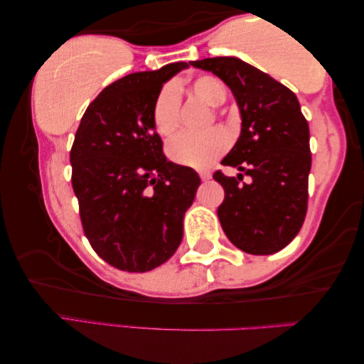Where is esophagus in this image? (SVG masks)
I'll use <instances>...</instances> for the list:
<instances>
[{"instance_id": "1", "label": "esophagus", "mask_w": 364, "mask_h": 364, "mask_svg": "<svg viewBox=\"0 0 364 364\" xmlns=\"http://www.w3.org/2000/svg\"><path fill=\"white\" fill-rule=\"evenodd\" d=\"M198 176H200L201 181H210V178H211V174L208 171H200Z\"/></svg>"}]
</instances>
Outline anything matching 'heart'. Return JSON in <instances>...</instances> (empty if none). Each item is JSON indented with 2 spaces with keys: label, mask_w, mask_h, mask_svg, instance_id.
Segmentation results:
<instances>
[{
  "label": "heart",
  "mask_w": 364,
  "mask_h": 364,
  "mask_svg": "<svg viewBox=\"0 0 364 364\" xmlns=\"http://www.w3.org/2000/svg\"><path fill=\"white\" fill-rule=\"evenodd\" d=\"M190 90L196 98L210 106L224 103V85L210 75H200L190 83ZM181 97L176 85H164L151 105L153 127L161 136H172L181 126ZM230 145V136L221 127H213L201 134H181L169 143V156L174 163L186 168L205 169L211 166Z\"/></svg>",
  "instance_id": "heart-1"
}]
</instances>
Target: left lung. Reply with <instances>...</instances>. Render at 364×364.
Segmentation results:
<instances>
[{"instance_id": "left-lung-1", "label": "left lung", "mask_w": 364, "mask_h": 364, "mask_svg": "<svg viewBox=\"0 0 364 364\" xmlns=\"http://www.w3.org/2000/svg\"><path fill=\"white\" fill-rule=\"evenodd\" d=\"M190 64L228 83L242 114L240 136L223 164L243 174H213L224 188L218 208L224 234L245 253H276L299 234L308 210L311 151L299 100L290 88L238 58ZM243 175L252 181L243 183Z\"/></svg>"}]
</instances>
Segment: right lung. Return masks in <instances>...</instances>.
<instances>
[{
	"label": "right lung",
	"mask_w": 364,
	"mask_h": 364,
	"mask_svg": "<svg viewBox=\"0 0 364 364\" xmlns=\"http://www.w3.org/2000/svg\"><path fill=\"white\" fill-rule=\"evenodd\" d=\"M187 63L129 74L88 105L70 166L83 234L101 259L127 272L151 271L181 245L183 216L200 177L166 159L151 105Z\"/></svg>",
	"instance_id": "obj_1"
}]
</instances>
